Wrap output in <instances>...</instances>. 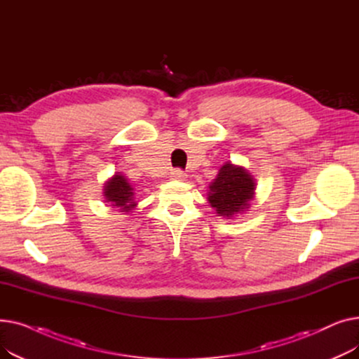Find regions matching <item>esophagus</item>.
<instances>
[{"instance_id": "esophagus-1", "label": "esophagus", "mask_w": 359, "mask_h": 359, "mask_svg": "<svg viewBox=\"0 0 359 359\" xmlns=\"http://www.w3.org/2000/svg\"><path fill=\"white\" fill-rule=\"evenodd\" d=\"M172 177L175 180H184L186 179V173L182 172V170H173L172 172Z\"/></svg>"}]
</instances>
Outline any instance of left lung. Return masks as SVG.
<instances>
[{"instance_id": "1", "label": "left lung", "mask_w": 359, "mask_h": 359, "mask_svg": "<svg viewBox=\"0 0 359 359\" xmlns=\"http://www.w3.org/2000/svg\"><path fill=\"white\" fill-rule=\"evenodd\" d=\"M255 187V179L246 168L225 163L210 184L208 202L219 217L231 218L249 208Z\"/></svg>"}]
</instances>
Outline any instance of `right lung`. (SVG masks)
I'll use <instances>...</instances> for the list:
<instances>
[{
	"label": "right lung",
	"instance_id": "add662e5",
	"mask_svg": "<svg viewBox=\"0 0 359 359\" xmlns=\"http://www.w3.org/2000/svg\"><path fill=\"white\" fill-rule=\"evenodd\" d=\"M134 187H132L125 176L115 175L104 184V198L111 206H116L121 212H129L137 206L134 201Z\"/></svg>",
	"mask_w": 359,
	"mask_h": 359
}]
</instances>
